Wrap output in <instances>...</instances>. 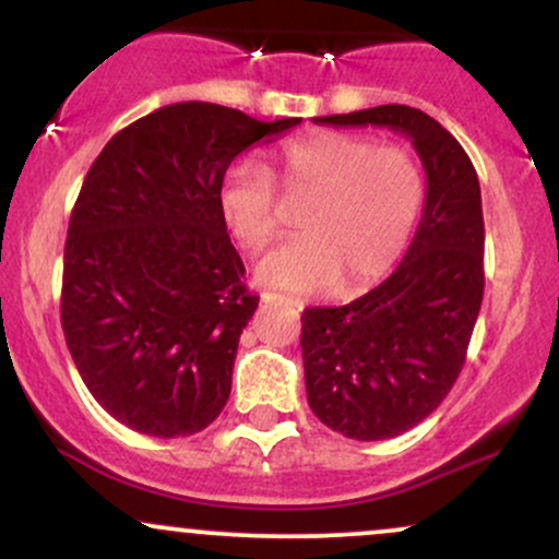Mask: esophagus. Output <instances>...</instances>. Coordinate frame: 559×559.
<instances>
[{
    "label": "esophagus",
    "instance_id": "obj_1",
    "mask_svg": "<svg viewBox=\"0 0 559 559\" xmlns=\"http://www.w3.org/2000/svg\"><path fill=\"white\" fill-rule=\"evenodd\" d=\"M263 301H275V304H286V307H294V309H301L304 304L299 299H292V296H281V294H271L265 292L263 294Z\"/></svg>",
    "mask_w": 559,
    "mask_h": 559
}]
</instances>
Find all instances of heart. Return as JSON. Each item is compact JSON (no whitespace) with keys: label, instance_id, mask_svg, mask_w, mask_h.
<instances>
[{"label":"heart","instance_id":"b5f03b06","mask_svg":"<svg viewBox=\"0 0 559 559\" xmlns=\"http://www.w3.org/2000/svg\"><path fill=\"white\" fill-rule=\"evenodd\" d=\"M273 186L307 201L296 222L301 237L255 265L260 284L286 294L330 286L353 294L384 278L405 255L428 195L426 169L409 146L320 133L286 146L265 169L239 165L224 178L218 209L247 250H263L278 231Z\"/></svg>","mask_w":559,"mask_h":559}]
</instances>
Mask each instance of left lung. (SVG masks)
<instances>
[{
    "label": "left lung",
    "instance_id": "8db88e82",
    "mask_svg": "<svg viewBox=\"0 0 559 559\" xmlns=\"http://www.w3.org/2000/svg\"><path fill=\"white\" fill-rule=\"evenodd\" d=\"M314 123L405 133L426 169V209L390 278L343 307L301 314L312 413L345 438L384 441L426 420L467 358L485 288L479 180L462 144L418 108L379 105Z\"/></svg>",
    "mask_w": 559,
    "mask_h": 559
}]
</instances>
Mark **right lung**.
<instances>
[{"label": "right lung", "instance_id": "add662e5", "mask_svg": "<svg viewBox=\"0 0 559 559\" xmlns=\"http://www.w3.org/2000/svg\"><path fill=\"white\" fill-rule=\"evenodd\" d=\"M299 123L175 103L92 162L63 247L61 328L92 397L131 430L193 436L227 405L260 296L242 284L218 190L237 154Z\"/></svg>", "mask_w": 559, "mask_h": 559}]
</instances>
